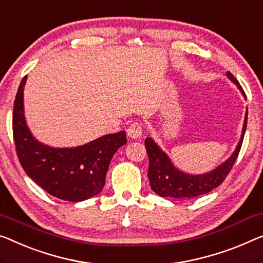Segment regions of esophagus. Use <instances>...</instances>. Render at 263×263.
I'll use <instances>...</instances> for the list:
<instances>
[{"label":"esophagus","mask_w":263,"mask_h":263,"mask_svg":"<svg viewBox=\"0 0 263 263\" xmlns=\"http://www.w3.org/2000/svg\"><path fill=\"white\" fill-rule=\"evenodd\" d=\"M142 133H143L142 125L138 123H133L127 128V136L130 137L131 139H139L140 137H142Z\"/></svg>","instance_id":"1"}]
</instances>
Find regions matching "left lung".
<instances>
[{
  "label": "left lung",
  "mask_w": 263,
  "mask_h": 263,
  "mask_svg": "<svg viewBox=\"0 0 263 263\" xmlns=\"http://www.w3.org/2000/svg\"><path fill=\"white\" fill-rule=\"evenodd\" d=\"M227 77L233 84L237 86V88L240 89L241 94L246 99V94L236 80V78L230 72H227ZM247 119H248V108L246 109L243 127H242L240 140H238L236 148L234 150L232 156L215 169L205 172V174L193 175L178 169L177 166H175L174 162L167 156L166 152L163 151L154 139L147 137L145 139V147H146L148 163H150L147 177L148 181H150L152 191H155L157 195L162 196V197L191 198L208 194L215 187H217L219 184L224 181L227 175L232 170L234 163L236 162L242 142H243Z\"/></svg>",
  "instance_id": "obj_1"
}]
</instances>
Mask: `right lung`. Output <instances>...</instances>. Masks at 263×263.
Instances as JSON below:
<instances>
[{
  "label": "right lung",
  "instance_id": "right-lung-1",
  "mask_svg": "<svg viewBox=\"0 0 263 263\" xmlns=\"http://www.w3.org/2000/svg\"><path fill=\"white\" fill-rule=\"evenodd\" d=\"M18 86L13 112V133L20 163L33 181L54 197L81 202L100 193L113 155L126 144V132L109 133L74 147H54L33 136L25 117L23 91Z\"/></svg>",
  "mask_w": 263,
  "mask_h": 263
}]
</instances>
